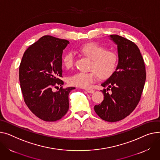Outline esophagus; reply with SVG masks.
<instances>
[{
  "instance_id": "obj_1",
  "label": "esophagus",
  "mask_w": 160,
  "mask_h": 160,
  "mask_svg": "<svg viewBox=\"0 0 160 160\" xmlns=\"http://www.w3.org/2000/svg\"><path fill=\"white\" fill-rule=\"evenodd\" d=\"M86 91L89 93H93L94 92V90L92 89H86Z\"/></svg>"
}]
</instances>
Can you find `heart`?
I'll use <instances>...</instances> for the list:
<instances>
[{"instance_id": "1", "label": "heart", "mask_w": 160, "mask_h": 160, "mask_svg": "<svg viewBox=\"0 0 160 160\" xmlns=\"http://www.w3.org/2000/svg\"><path fill=\"white\" fill-rule=\"evenodd\" d=\"M80 51L85 56L92 60L91 70L89 72H80L69 77L68 82L71 86L82 88L90 87L91 84L97 81L100 76L102 78H107L111 76L118 65V56L112 51L96 43H89L80 48ZM74 52H68L62 58L63 64L70 69L74 63Z\"/></svg>"}]
</instances>
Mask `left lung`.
<instances>
[{"mask_svg": "<svg viewBox=\"0 0 160 160\" xmlns=\"http://www.w3.org/2000/svg\"><path fill=\"white\" fill-rule=\"evenodd\" d=\"M117 45L118 63L114 73L102 83L103 102L94 107V111L107 122L120 121L129 116L139 103L146 80L145 63L138 46L118 35H110Z\"/></svg>", "mask_w": 160, "mask_h": 160, "instance_id": "left-lung-1", "label": "left lung"}]
</instances>
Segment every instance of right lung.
Instances as JSON below:
<instances>
[{"label": "right lung", "mask_w": 160, "mask_h": 160, "mask_svg": "<svg viewBox=\"0 0 160 160\" xmlns=\"http://www.w3.org/2000/svg\"><path fill=\"white\" fill-rule=\"evenodd\" d=\"M69 42L67 40L45 35L24 52L19 66V81L24 102L40 119L55 122L69 109L68 96L75 88L62 87V52Z\"/></svg>", "instance_id": "add662e5"}]
</instances>
